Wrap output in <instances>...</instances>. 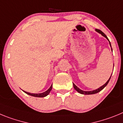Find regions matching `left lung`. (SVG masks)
Returning a JSON list of instances; mask_svg holds the SVG:
<instances>
[{"mask_svg": "<svg viewBox=\"0 0 123 123\" xmlns=\"http://www.w3.org/2000/svg\"><path fill=\"white\" fill-rule=\"evenodd\" d=\"M95 31H96L97 32H98V33L101 34H102V35L103 36H104L105 38H106V39H108V41H109L110 45V46H111L110 42V41H109V40H108V37H106V36L105 35V34H104V32H102V31L99 30V29H95ZM111 50H112V49H111ZM111 76H110V78H109V79H108V81H107V82H106V83H105V84H104V85H103V86H102L98 88L97 89L94 90V91H82V90L80 89L79 88H78V87L76 86L74 84H73V87H74V89L76 90V91L77 92H79V93H80V94H84V95H91V94H97V93H98V92H99L100 91H102V90L103 89H104V88L107 85V84H108V82H109V81H110V78H111Z\"/></svg>", "mask_w": 123, "mask_h": 123, "instance_id": "8db88e82", "label": "left lung"}]
</instances>
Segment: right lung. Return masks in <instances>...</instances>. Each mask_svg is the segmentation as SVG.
Listing matches in <instances>:
<instances>
[{
    "mask_svg": "<svg viewBox=\"0 0 123 123\" xmlns=\"http://www.w3.org/2000/svg\"><path fill=\"white\" fill-rule=\"evenodd\" d=\"M52 86H51L50 87V88L47 91H46L45 92H42V93H40V94H31V93H29V92H26V91H24V92L26 93V94H27L28 95H31V96H33V97H44L47 96V95H49V94L50 93V92L51 91V90H52Z\"/></svg>",
    "mask_w": 123,
    "mask_h": 123,
    "instance_id": "add662e5",
    "label": "right lung"
}]
</instances>
